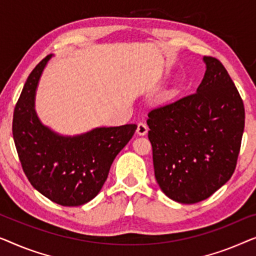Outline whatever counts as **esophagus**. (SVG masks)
Here are the masks:
<instances>
[{
	"mask_svg": "<svg viewBox=\"0 0 256 256\" xmlns=\"http://www.w3.org/2000/svg\"><path fill=\"white\" fill-rule=\"evenodd\" d=\"M147 131H148V128H147L146 124L139 123L138 126H136V134L139 136H146Z\"/></svg>",
	"mask_w": 256,
	"mask_h": 256,
	"instance_id": "34e87169",
	"label": "esophagus"
}]
</instances>
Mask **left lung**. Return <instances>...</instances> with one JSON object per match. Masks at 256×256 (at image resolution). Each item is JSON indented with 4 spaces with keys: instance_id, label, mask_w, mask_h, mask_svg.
<instances>
[{
    "instance_id": "1",
    "label": "left lung",
    "mask_w": 256,
    "mask_h": 256,
    "mask_svg": "<svg viewBox=\"0 0 256 256\" xmlns=\"http://www.w3.org/2000/svg\"><path fill=\"white\" fill-rule=\"evenodd\" d=\"M197 92L148 114L154 174L166 196L183 204L210 197L234 172L244 128V108L218 59Z\"/></svg>"
}]
</instances>
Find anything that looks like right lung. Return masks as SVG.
Here are the masks:
<instances>
[{
  "label": "right lung",
  "mask_w": 256,
  "mask_h": 256,
  "mask_svg": "<svg viewBox=\"0 0 256 256\" xmlns=\"http://www.w3.org/2000/svg\"><path fill=\"white\" fill-rule=\"evenodd\" d=\"M51 56L42 59L25 82L14 110V142L32 186L56 204L78 206L100 192L114 158L136 125L96 128L74 136H60L42 125L34 110V95Z\"/></svg>",
  "instance_id": "right-lung-1"
}]
</instances>
